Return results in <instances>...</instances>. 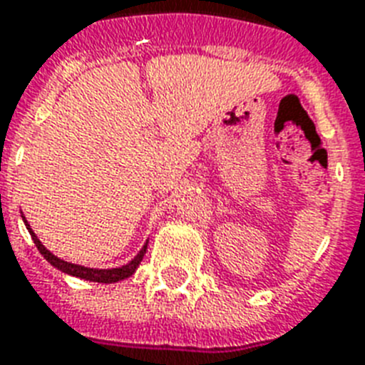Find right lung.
Listing matches in <instances>:
<instances>
[{
    "instance_id": "obj_1",
    "label": "right lung",
    "mask_w": 365,
    "mask_h": 365,
    "mask_svg": "<svg viewBox=\"0 0 365 365\" xmlns=\"http://www.w3.org/2000/svg\"><path fill=\"white\" fill-rule=\"evenodd\" d=\"M26 223V227L30 229V225H28V222ZM30 235H31V240H34V244L37 246V250L41 252V255L45 257V259L51 263L53 267H56V269H60L62 272H68V274H71V277H77V278H83V280H91V282H104V284H110V282H119V280H123V278H128L132 274V272L136 271L138 265L142 263L143 259V254H145V248H148V244L143 246L142 252L134 257V259L128 263V265H123L119 267V269H88V267H81V265H73V263H68V261H62L58 259L56 255H53L51 252H48L45 246H43L41 242H39V239L36 237V233L30 229Z\"/></svg>"
}]
</instances>
